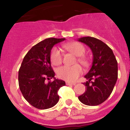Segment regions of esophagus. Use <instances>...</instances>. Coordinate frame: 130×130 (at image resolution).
<instances>
[{
	"instance_id": "1",
	"label": "esophagus",
	"mask_w": 130,
	"mask_h": 130,
	"mask_svg": "<svg viewBox=\"0 0 130 130\" xmlns=\"http://www.w3.org/2000/svg\"><path fill=\"white\" fill-rule=\"evenodd\" d=\"M66 84L67 85H75V83H70V82H66Z\"/></svg>"
}]
</instances>
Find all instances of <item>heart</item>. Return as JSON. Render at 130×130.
<instances>
[{
  "label": "heart",
  "mask_w": 130,
  "mask_h": 130,
  "mask_svg": "<svg viewBox=\"0 0 130 130\" xmlns=\"http://www.w3.org/2000/svg\"><path fill=\"white\" fill-rule=\"evenodd\" d=\"M64 47L68 51L77 57V60L82 66H85V67L88 66V59L87 57L84 56V54L85 53L86 50L83 45L79 42H72V43L64 45ZM50 58H51V63L53 65L58 66L62 62V53L58 48L54 47L51 50ZM82 72L83 70L81 66H79L78 64H75L72 66H64L60 67L57 70V75H58V77L64 79L65 81H69V82H73L78 79L79 76L82 73Z\"/></svg>",
  "instance_id": "1"
}]
</instances>
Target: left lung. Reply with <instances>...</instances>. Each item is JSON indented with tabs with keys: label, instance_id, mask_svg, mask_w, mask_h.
I'll list each match as a JSON object with an SVG mask.
<instances>
[{
	"label": "left lung",
	"instance_id": "1",
	"mask_svg": "<svg viewBox=\"0 0 130 130\" xmlns=\"http://www.w3.org/2000/svg\"><path fill=\"white\" fill-rule=\"evenodd\" d=\"M78 41L85 43L93 55L92 65L85 77V92L78 97L85 105L95 106L105 102L111 95L118 78V63L112 49L101 40L83 37Z\"/></svg>",
	"mask_w": 130,
	"mask_h": 130
}]
</instances>
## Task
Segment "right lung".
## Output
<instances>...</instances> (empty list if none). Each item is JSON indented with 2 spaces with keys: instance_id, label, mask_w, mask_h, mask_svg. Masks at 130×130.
<instances>
[{
  "instance_id": "1",
  "label": "right lung",
  "mask_w": 130,
  "mask_h": 130,
  "mask_svg": "<svg viewBox=\"0 0 130 130\" xmlns=\"http://www.w3.org/2000/svg\"><path fill=\"white\" fill-rule=\"evenodd\" d=\"M65 38H50L30 49L23 58L18 74L20 90L27 102L39 109L55 106L59 100L58 90L66 83L55 77L51 66V51L55 44ZM54 81L48 83L46 79Z\"/></svg>"
}]
</instances>
